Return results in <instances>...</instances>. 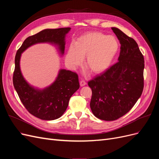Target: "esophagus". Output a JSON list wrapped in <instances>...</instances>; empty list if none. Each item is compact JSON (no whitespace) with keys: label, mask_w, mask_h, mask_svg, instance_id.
<instances>
[{"label":"esophagus","mask_w":159,"mask_h":159,"mask_svg":"<svg viewBox=\"0 0 159 159\" xmlns=\"http://www.w3.org/2000/svg\"><path fill=\"white\" fill-rule=\"evenodd\" d=\"M86 84H87V82H86L85 81H84V80H81L80 81V85L81 86V87H83V86L85 85Z\"/></svg>","instance_id":"1"}]
</instances>
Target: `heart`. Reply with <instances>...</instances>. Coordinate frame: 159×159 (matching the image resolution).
Wrapping results in <instances>:
<instances>
[{"label":"heart","instance_id":"obj_1","mask_svg":"<svg viewBox=\"0 0 159 159\" xmlns=\"http://www.w3.org/2000/svg\"><path fill=\"white\" fill-rule=\"evenodd\" d=\"M119 50V43L113 36H107L99 32H88L80 36L69 47L66 62L75 68L83 63L93 74H100L112 64Z\"/></svg>","mask_w":159,"mask_h":159}]
</instances>
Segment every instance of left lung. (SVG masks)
<instances>
[{
    "mask_svg": "<svg viewBox=\"0 0 159 159\" xmlns=\"http://www.w3.org/2000/svg\"><path fill=\"white\" fill-rule=\"evenodd\" d=\"M121 44L118 61L88 82L90 107L96 117L114 121L132 109L144 88V57L137 43L117 28H111Z\"/></svg>",
    "mask_w": 159,
    "mask_h": 159,
    "instance_id": "obj_1",
    "label": "left lung"
}]
</instances>
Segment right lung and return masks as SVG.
<instances>
[{"label": "right lung", "mask_w": 159, "mask_h": 159, "mask_svg": "<svg viewBox=\"0 0 159 159\" xmlns=\"http://www.w3.org/2000/svg\"><path fill=\"white\" fill-rule=\"evenodd\" d=\"M71 28L45 29L28 37L15 56L13 85L21 102L34 116L42 120H54L60 117L68 107L71 95L80 88L78 75L75 72L60 70L56 81L44 89L34 88L24 78L20 68L21 54L37 43L49 42L58 46L61 54L65 49V37Z\"/></svg>", "instance_id": "add662e5"}]
</instances>
